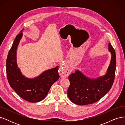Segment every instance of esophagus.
Returning <instances> with one entry per match:
<instances>
[{
	"mask_svg": "<svg viewBox=\"0 0 125 125\" xmlns=\"http://www.w3.org/2000/svg\"><path fill=\"white\" fill-rule=\"evenodd\" d=\"M59 75L62 78L67 77L70 73V71L66 69L65 65H61L59 69Z\"/></svg>",
	"mask_w": 125,
	"mask_h": 125,
	"instance_id": "34e87169",
	"label": "esophagus"
}]
</instances>
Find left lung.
<instances>
[{"instance_id": "8db88e82", "label": "left lung", "mask_w": 125, "mask_h": 125, "mask_svg": "<svg viewBox=\"0 0 125 125\" xmlns=\"http://www.w3.org/2000/svg\"><path fill=\"white\" fill-rule=\"evenodd\" d=\"M108 50L112 54L111 63L105 75L97 79H90L76 70L70 74V85L67 91L70 101L77 105L91 104L99 101L109 90L114 81L116 70V54L111 44Z\"/></svg>"}]
</instances>
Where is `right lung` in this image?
I'll return each mask as SVG.
<instances>
[{"mask_svg": "<svg viewBox=\"0 0 125 125\" xmlns=\"http://www.w3.org/2000/svg\"><path fill=\"white\" fill-rule=\"evenodd\" d=\"M22 31L17 35L8 52L6 60L7 76L11 88L19 95L26 101L35 103L46 97L52 84L59 79L58 66L45 71L33 79L22 75L16 61L17 49L22 36Z\"/></svg>", "mask_w": 125, "mask_h": 125, "instance_id": "right-lung-1", "label": "right lung"}]
</instances>
